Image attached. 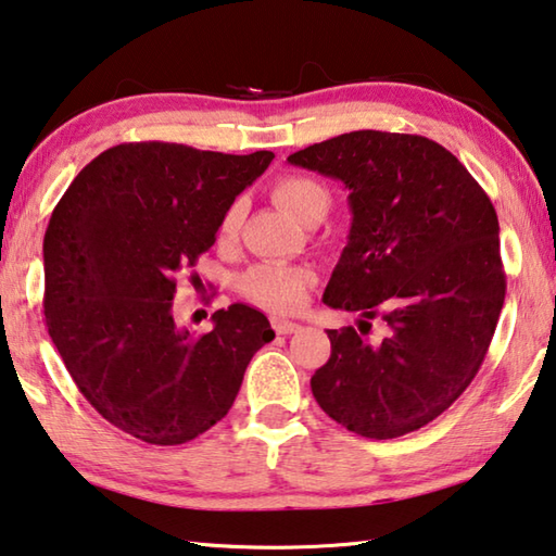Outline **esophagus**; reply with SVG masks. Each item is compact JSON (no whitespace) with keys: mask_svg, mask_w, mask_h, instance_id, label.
Here are the masks:
<instances>
[{"mask_svg":"<svg viewBox=\"0 0 556 556\" xmlns=\"http://www.w3.org/2000/svg\"><path fill=\"white\" fill-rule=\"evenodd\" d=\"M271 328H275L279 336H289V333H296L301 326L294 321H285V318H271Z\"/></svg>","mask_w":556,"mask_h":556,"instance_id":"obj_1","label":"esophagus"}]
</instances>
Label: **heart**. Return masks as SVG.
Returning a JSON list of instances; mask_svg holds the SVG:
<instances>
[{
  "instance_id": "obj_1",
  "label": "heart",
  "mask_w": 556,
  "mask_h": 556,
  "mask_svg": "<svg viewBox=\"0 0 556 556\" xmlns=\"http://www.w3.org/2000/svg\"><path fill=\"white\" fill-rule=\"evenodd\" d=\"M271 199L301 223L321 220L331 205L328 188L312 176H281L271 186ZM242 220V203L235 201L220 220V235L230 238ZM316 279L308 265H287V262H262L248 269L240 279L242 294L269 312H294L306 296V289Z\"/></svg>"
}]
</instances>
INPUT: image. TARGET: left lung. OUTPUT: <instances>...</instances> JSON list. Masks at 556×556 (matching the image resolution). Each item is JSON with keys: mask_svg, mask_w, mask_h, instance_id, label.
Segmentation results:
<instances>
[{"mask_svg": "<svg viewBox=\"0 0 556 556\" xmlns=\"http://www.w3.org/2000/svg\"><path fill=\"white\" fill-rule=\"evenodd\" d=\"M348 188V244L324 304L361 314L328 331L312 378L328 417L368 439L417 431L476 378L505 301L501 225L458 159L419 135L361 129L287 159ZM380 315L382 342L364 338Z\"/></svg>", "mask_w": 556, "mask_h": 556, "instance_id": "obj_1", "label": "left lung"}]
</instances>
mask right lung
Listing matches in <instances>:
<instances>
[{
    "label": "right lung",
    "mask_w": 556,
    "mask_h": 556,
    "mask_svg": "<svg viewBox=\"0 0 556 556\" xmlns=\"http://www.w3.org/2000/svg\"><path fill=\"white\" fill-rule=\"evenodd\" d=\"M275 154L168 142L117 144L83 168L43 238V314L53 345L110 425L156 446L208 431L275 338L248 304L195 336L174 321L176 275L215 242L225 211Z\"/></svg>",
    "instance_id": "obj_1"
}]
</instances>
